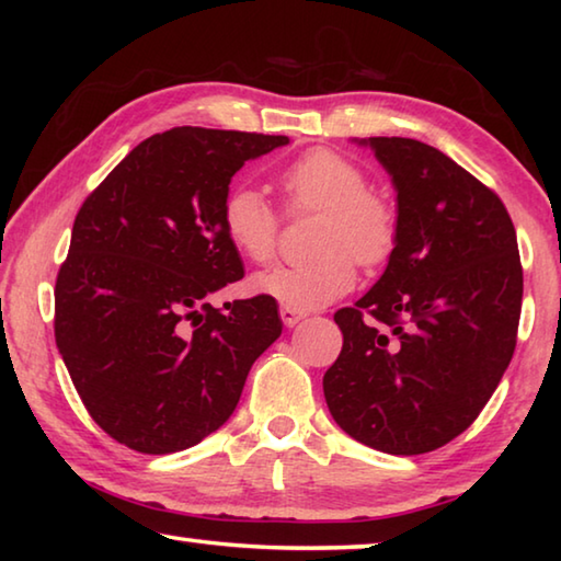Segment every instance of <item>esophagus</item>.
I'll list each match as a JSON object with an SVG mask.
<instances>
[{"mask_svg":"<svg viewBox=\"0 0 561 561\" xmlns=\"http://www.w3.org/2000/svg\"><path fill=\"white\" fill-rule=\"evenodd\" d=\"M279 317H282V321L287 327H297L299 321L307 317V311H301V309H294V307H287V304H282L279 307Z\"/></svg>","mask_w":561,"mask_h":561,"instance_id":"esophagus-1","label":"esophagus"}]
</instances>
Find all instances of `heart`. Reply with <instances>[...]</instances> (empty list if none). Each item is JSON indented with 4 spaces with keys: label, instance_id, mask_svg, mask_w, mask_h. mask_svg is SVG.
Segmentation results:
<instances>
[{
    "label": "heart",
    "instance_id": "b5f03b06",
    "mask_svg": "<svg viewBox=\"0 0 561 561\" xmlns=\"http://www.w3.org/2000/svg\"><path fill=\"white\" fill-rule=\"evenodd\" d=\"M287 213H321L317 260L262 272L252 289L294 309H317L354 287L356 262L381 267L398 244V213L374 193L364 168L331 148H314L284 165L277 175ZM222 232L237 252L254 264L277 254L282 215L260 190L237 185L225 195Z\"/></svg>",
    "mask_w": 561,
    "mask_h": 561
}]
</instances>
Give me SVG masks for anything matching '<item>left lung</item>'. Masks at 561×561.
Instances as JSON below:
<instances>
[{"mask_svg": "<svg viewBox=\"0 0 561 561\" xmlns=\"http://www.w3.org/2000/svg\"><path fill=\"white\" fill-rule=\"evenodd\" d=\"M398 193V244L334 321L344 346L324 374L334 421L391 455L458 438L495 393L517 344L522 262L495 190L438 148L368 138Z\"/></svg>", "mask_w": 561, "mask_h": 561, "instance_id": "8db88e82", "label": "left lung"}]
</instances>
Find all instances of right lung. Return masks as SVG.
I'll list each match as a JSON object with an SVG mask.
<instances>
[{
    "mask_svg": "<svg viewBox=\"0 0 561 561\" xmlns=\"http://www.w3.org/2000/svg\"><path fill=\"white\" fill-rule=\"evenodd\" d=\"M287 136L170 128L83 201L56 277L54 336L89 415L146 455L201 443L232 415L282 334L272 297H207L244 277L220 222L230 180Z\"/></svg>",
    "mask_w": 561,
    "mask_h": 561,
    "instance_id": "add662e5",
    "label": "right lung"
}]
</instances>
